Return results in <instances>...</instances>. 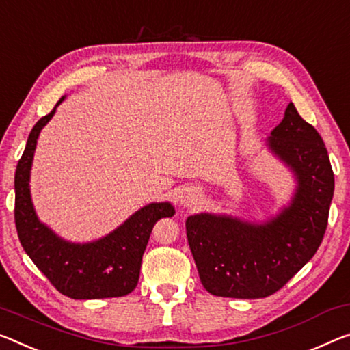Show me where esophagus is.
Returning <instances> with one entry per match:
<instances>
[{
	"label": "esophagus",
	"instance_id": "34e87169",
	"mask_svg": "<svg viewBox=\"0 0 350 350\" xmlns=\"http://www.w3.org/2000/svg\"><path fill=\"white\" fill-rule=\"evenodd\" d=\"M198 201H199V193L196 190L182 191L180 204L184 205V207H193V205L198 204Z\"/></svg>",
	"mask_w": 350,
	"mask_h": 350
}]
</instances>
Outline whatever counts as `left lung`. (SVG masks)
<instances>
[{"label": "left lung", "instance_id": "8db88e82", "mask_svg": "<svg viewBox=\"0 0 350 350\" xmlns=\"http://www.w3.org/2000/svg\"><path fill=\"white\" fill-rule=\"evenodd\" d=\"M268 146L296 176L288 207L262 224L212 213L187 218L199 279L213 296L274 295L312 260L324 238L335 179L323 138L290 103Z\"/></svg>", "mask_w": 350, "mask_h": 350}]
</instances>
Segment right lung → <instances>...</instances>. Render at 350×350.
<instances>
[{
    "instance_id": "obj_1",
    "label": "right lung",
    "mask_w": 350,
    "mask_h": 350,
    "mask_svg": "<svg viewBox=\"0 0 350 350\" xmlns=\"http://www.w3.org/2000/svg\"><path fill=\"white\" fill-rule=\"evenodd\" d=\"M55 107L32 127L15 171V226L20 243L55 290L71 299L121 297L134 291L149 235L160 218H171L170 202H152L127 218L118 229L92 243H70L40 223L31 199L29 177L37 138Z\"/></svg>"
}]
</instances>
